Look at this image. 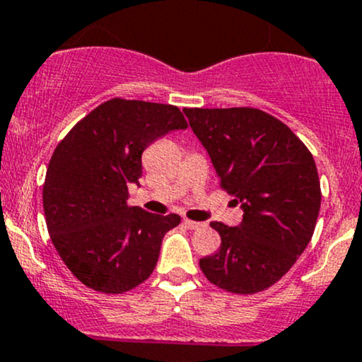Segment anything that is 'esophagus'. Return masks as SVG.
Instances as JSON below:
<instances>
[{"label": "esophagus", "mask_w": 362, "mask_h": 362, "mask_svg": "<svg viewBox=\"0 0 362 362\" xmlns=\"http://www.w3.org/2000/svg\"><path fill=\"white\" fill-rule=\"evenodd\" d=\"M184 224L189 229H200V228H204L202 223H197V221H190V219H184Z\"/></svg>", "instance_id": "esophagus-1"}]
</instances>
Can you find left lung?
<instances>
[{
	"mask_svg": "<svg viewBox=\"0 0 362 362\" xmlns=\"http://www.w3.org/2000/svg\"><path fill=\"white\" fill-rule=\"evenodd\" d=\"M184 112L221 185L243 209L236 228L211 223L221 247L200 268L230 293L267 290L293 267L315 229L322 195L313 156L288 126L259 110Z\"/></svg>",
	"mask_w": 362,
	"mask_h": 362,
	"instance_id": "left-lung-1",
	"label": "left lung"
}]
</instances>
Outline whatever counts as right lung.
<instances>
[{
    "label": "right lung",
    "mask_w": 362,
    "mask_h": 362,
    "mask_svg": "<svg viewBox=\"0 0 362 362\" xmlns=\"http://www.w3.org/2000/svg\"><path fill=\"white\" fill-rule=\"evenodd\" d=\"M187 129L177 106L111 99L69 132L52 155L43 212L57 252L86 286L123 293L153 273L163 236L180 216L128 206L141 155L155 139Z\"/></svg>",
    "instance_id": "right-lung-1"
}]
</instances>
